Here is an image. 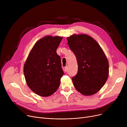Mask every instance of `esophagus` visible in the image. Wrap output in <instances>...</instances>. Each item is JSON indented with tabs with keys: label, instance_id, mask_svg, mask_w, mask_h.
<instances>
[{
	"label": "esophagus",
	"instance_id": "esophagus-1",
	"mask_svg": "<svg viewBox=\"0 0 127 127\" xmlns=\"http://www.w3.org/2000/svg\"><path fill=\"white\" fill-rule=\"evenodd\" d=\"M67 69H68V67H67V66H66V67H65V68H64V71H65V72H67Z\"/></svg>",
	"mask_w": 127,
	"mask_h": 127
}]
</instances>
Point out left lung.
<instances>
[{
	"instance_id": "obj_1",
	"label": "left lung",
	"mask_w": 127,
	"mask_h": 127,
	"mask_svg": "<svg viewBox=\"0 0 127 127\" xmlns=\"http://www.w3.org/2000/svg\"><path fill=\"white\" fill-rule=\"evenodd\" d=\"M67 44L77 58L78 69L72 80L81 94H96L107 80L109 62L98 43L86 34H74L67 38Z\"/></svg>"
}]
</instances>
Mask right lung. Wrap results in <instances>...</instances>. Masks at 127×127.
I'll list each match as a JSON object with an SVG mask.
<instances>
[{
	"label": "right lung",
	"instance_id": "obj_1",
	"mask_svg": "<svg viewBox=\"0 0 127 127\" xmlns=\"http://www.w3.org/2000/svg\"><path fill=\"white\" fill-rule=\"evenodd\" d=\"M63 37L46 36L33 47L25 63L24 73L29 88L37 95L47 97L56 92L64 75L57 49Z\"/></svg>",
	"mask_w": 127,
	"mask_h": 127
}]
</instances>
